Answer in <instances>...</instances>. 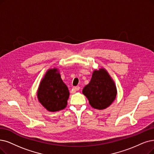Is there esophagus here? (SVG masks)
Masks as SVG:
<instances>
[{
    "instance_id": "34e87169",
    "label": "esophagus",
    "mask_w": 154,
    "mask_h": 154,
    "mask_svg": "<svg viewBox=\"0 0 154 154\" xmlns=\"http://www.w3.org/2000/svg\"><path fill=\"white\" fill-rule=\"evenodd\" d=\"M79 89H80V87H75L72 88V90H73L74 91H78Z\"/></svg>"
}]
</instances>
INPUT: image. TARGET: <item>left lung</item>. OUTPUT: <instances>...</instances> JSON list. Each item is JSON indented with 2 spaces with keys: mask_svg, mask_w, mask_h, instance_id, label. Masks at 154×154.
Listing matches in <instances>:
<instances>
[{
  "mask_svg": "<svg viewBox=\"0 0 154 154\" xmlns=\"http://www.w3.org/2000/svg\"><path fill=\"white\" fill-rule=\"evenodd\" d=\"M82 92L92 107L103 110L109 107L116 99L117 88L109 72L101 67L94 71L90 83Z\"/></svg>",
  "mask_w": 154,
  "mask_h": 154,
  "instance_id": "1",
  "label": "left lung"
}]
</instances>
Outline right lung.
I'll use <instances>...</instances> for the list:
<instances>
[{"instance_id":"obj_1","label":"right lung","mask_w":154,"mask_h":154,"mask_svg":"<svg viewBox=\"0 0 154 154\" xmlns=\"http://www.w3.org/2000/svg\"><path fill=\"white\" fill-rule=\"evenodd\" d=\"M36 94L39 102L50 112H56L66 108L69 97L68 88L56 67L49 69L45 72Z\"/></svg>"}]
</instances>
